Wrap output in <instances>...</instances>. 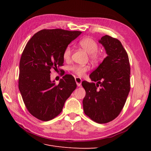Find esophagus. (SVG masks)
<instances>
[{
	"label": "esophagus",
	"mask_w": 151,
	"mask_h": 151,
	"mask_svg": "<svg viewBox=\"0 0 151 151\" xmlns=\"http://www.w3.org/2000/svg\"><path fill=\"white\" fill-rule=\"evenodd\" d=\"M75 80H76V84H77V86H81V83H82V79L81 78H79V77H77L75 78Z\"/></svg>",
	"instance_id": "esophagus-1"
}]
</instances>
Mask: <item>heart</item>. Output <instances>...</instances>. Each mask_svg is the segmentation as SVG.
Instances as JSON below:
<instances>
[{"label": "heart", "mask_w": 151, "mask_h": 151, "mask_svg": "<svg viewBox=\"0 0 151 151\" xmlns=\"http://www.w3.org/2000/svg\"><path fill=\"white\" fill-rule=\"evenodd\" d=\"M79 45L85 51L89 54V58L94 63L99 62L100 55L98 53L99 48L98 44L94 40L89 37H86L80 40ZM72 50L70 47H67L63 52V58L65 60L68 61L70 59ZM70 70L75 74L79 77L84 76L89 69L88 65H74L70 68Z\"/></svg>", "instance_id": "heart-1"}]
</instances>
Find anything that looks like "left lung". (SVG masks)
I'll return each instance as SVG.
<instances>
[{"label":"left lung","mask_w":151,"mask_h":151,"mask_svg":"<svg viewBox=\"0 0 151 151\" xmlns=\"http://www.w3.org/2000/svg\"><path fill=\"white\" fill-rule=\"evenodd\" d=\"M99 43L107 57L89 76L96 84L82 82L86 91L83 103L84 113L91 120L106 123L116 118L124 106L130 89V67L128 54L118 39L105 35Z\"/></svg>","instance_id":"8db88e82"}]
</instances>
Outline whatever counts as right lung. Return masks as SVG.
<instances>
[{"label":"right lung","instance_id":"1","mask_svg":"<svg viewBox=\"0 0 151 151\" xmlns=\"http://www.w3.org/2000/svg\"><path fill=\"white\" fill-rule=\"evenodd\" d=\"M82 32L62 29H43L27 43L19 63V89L24 103L33 116L49 121L58 116L77 84L65 75L58 84L50 80L52 69L63 63V52Z\"/></svg>","mask_w":151,"mask_h":151}]
</instances>
